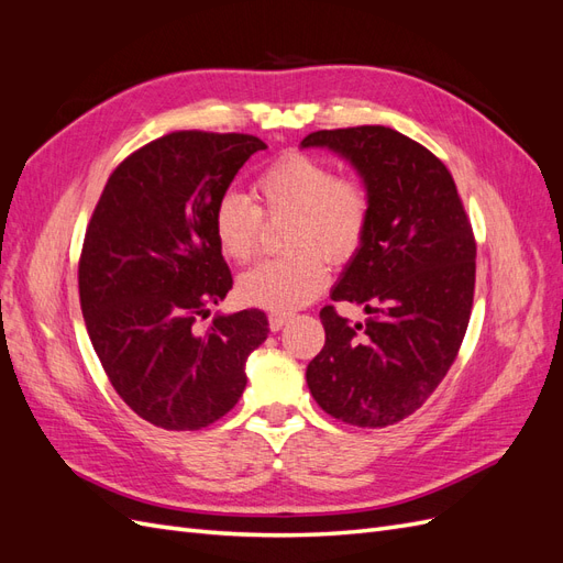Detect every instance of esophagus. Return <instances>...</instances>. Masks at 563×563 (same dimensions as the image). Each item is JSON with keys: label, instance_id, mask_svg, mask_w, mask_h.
<instances>
[{"label": "esophagus", "instance_id": "34e87169", "mask_svg": "<svg viewBox=\"0 0 563 563\" xmlns=\"http://www.w3.org/2000/svg\"><path fill=\"white\" fill-rule=\"evenodd\" d=\"M291 319V314L288 312H272L269 314V329L272 331H279V329H284V323Z\"/></svg>", "mask_w": 563, "mask_h": 563}]
</instances>
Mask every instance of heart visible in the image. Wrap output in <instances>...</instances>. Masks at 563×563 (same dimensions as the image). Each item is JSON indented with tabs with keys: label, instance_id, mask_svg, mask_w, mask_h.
Masks as SVG:
<instances>
[{
	"label": "heart",
	"instance_id": "b5f03b06",
	"mask_svg": "<svg viewBox=\"0 0 563 563\" xmlns=\"http://www.w3.org/2000/svg\"><path fill=\"white\" fill-rule=\"evenodd\" d=\"M251 199L225 192L213 207L211 230L228 261L249 263L258 253L263 218H288L284 242L294 251L240 279V296L272 312L314 300L329 284V258L352 261L373 218L371 190L360 176L335 174L331 164L305 152H286L263 166L251 183Z\"/></svg>",
	"mask_w": 563,
	"mask_h": 563
}]
</instances>
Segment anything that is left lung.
I'll return each mask as SVG.
<instances>
[{
    "instance_id": "left-lung-1",
    "label": "left lung",
    "mask_w": 563,
    "mask_h": 563,
    "mask_svg": "<svg viewBox=\"0 0 563 563\" xmlns=\"http://www.w3.org/2000/svg\"><path fill=\"white\" fill-rule=\"evenodd\" d=\"M347 157L373 199L362 251L333 300L364 305L350 323L333 305L319 319L327 343L308 366L314 401L356 428H387L430 399L453 366L470 323L476 242L449 168L389 126L314 131L302 147Z\"/></svg>"
}]
</instances>
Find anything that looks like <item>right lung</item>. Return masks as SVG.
I'll list each match as a JSON object with an SVG mask.
<instances>
[{
    "label": "right lung",
    "mask_w": 563,
    "mask_h": 563,
    "mask_svg": "<svg viewBox=\"0 0 563 563\" xmlns=\"http://www.w3.org/2000/svg\"><path fill=\"white\" fill-rule=\"evenodd\" d=\"M249 133L174 131L110 174L84 234L79 302L114 391L155 428H209L240 401L246 356L269 333L263 310L216 317L232 288L211 216L253 152Z\"/></svg>",
    "instance_id": "1"
}]
</instances>
